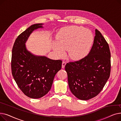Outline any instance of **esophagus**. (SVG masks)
<instances>
[{
	"mask_svg": "<svg viewBox=\"0 0 121 121\" xmlns=\"http://www.w3.org/2000/svg\"><path fill=\"white\" fill-rule=\"evenodd\" d=\"M66 64V62L65 61H63L62 62V68H64L65 67V65Z\"/></svg>",
	"mask_w": 121,
	"mask_h": 121,
	"instance_id": "esophagus-1",
	"label": "esophagus"
}]
</instances>
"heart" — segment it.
<instances>
[{"instance_id": "b5f03b06", "label": "heart", "mask_w": 121, "mask_h": 121, "mask_svg": "<svg viewBox=\"0 0 121 121\" xmlns=\"http://www.w3.org/2000/svg\"><path fill=\"white\" fill-rule=\"evenodd\" d=\"M94 40L92 32L83 27L71 26L61 30L57 36V43L53 48L58 56L64 54L68 49L69 56L72 59L78 60L89 52Z\"/></svg>"}]
</instances>
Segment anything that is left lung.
I'll return each mask as SVG.
<instances>
[{
  "mask_svg": "<svg viewBox=\"0 0 121 121\" xmlns=\"http://www.w3.org/2000/svg\"><path fill=\"white\" fill-rule=\"evenodd\" d=\"M94 43L84 58L65 66L69 89L74 96L86 100L98 95L110 77V52L102 34L95 30Z\"/></svg>",
  "mask_w": 121,
  "mask_h": 121,
  "instance_id": "left-lung-1",
  "label": "left lung"
}]
</instances>
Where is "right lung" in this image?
Returning <instances> with one entry per match:
<instances>
[{"mask_svg": "<svg viewBox=\"0 0 121 121\" xmlns=\"http://www.w3.org/2000/svg\"><path fill=\"white\" fill-rule=\"evenodd\" d=\"M43 24L31 25L17 37L12 49V75L22 92L32 99L41 98L49 91L55 74L62 67V61L34 55L25 46L30 34L43 28Z\"/></svg>", "mask_w": 121, "mask_h": 121, "instance_id": "obj_1", "label": "right lung"}]
</instances>
